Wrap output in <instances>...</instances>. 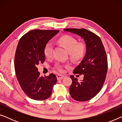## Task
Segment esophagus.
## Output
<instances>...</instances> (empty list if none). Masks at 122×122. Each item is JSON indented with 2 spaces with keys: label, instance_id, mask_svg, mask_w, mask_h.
Instances as JSON below:
<instances>
[{
  "label": "esophagus",
  "instance_id": "1",
  "mask_svg": "<svg viewBox=\"0 0 122 122\" xmlns=\"http://www.w3.org/2000/svg\"><path fill=\"white\" fill-rule=\"evenodd\" d=\"M56 78H57L58 80H61V79H63V78H64V76L61 74H57L56 75Z\"/></svg>",
  "mask_w": 122,
  "mask_h": 122
}]
</instances>
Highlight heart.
<instances>
[{"label": "heart", "instance_id": "b5f03b06", "mask_svg": "<svg viewBox=\"0 0 122 122\" xmlns=\"http://www.w3.org/2000/svg\"><path fill=\"white\" fill-rule=\"evenodd\" d=\"M59 43L69 52L70 58L74 61L81 59L84 56L86 51V46L84 43L77 42L76 39L69 36H65L59 39ZM53 44L51 42L48 43L44 48V54L46 57L51 58L52 56ZM56 68L59 71H63V66L60 64L56 65Z\"/></svg>", "mask_w": 122, "mask_h": 122}]
</instances>
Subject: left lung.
I'll return each instance as SVG.
<instances>
[{"label":"left lung","instance_id":"left-lung-1","mask_svg":"<svg viewBox=\"0 0 122 122\" xmlns=\"http://www.w3.org/2000/svg\"><path fill=\"white\" fill-rule=\"evenodd\" d=\"M64 30L80 36L86 43V55L73 71L74 74H83L84 77L79 81L74 76H71L72 84L69 92L76 101H88L99 92L106 80L108 61L104 46L99 36L86 29L69 28Z\"/></svg>","mask_w":122,"mask_h":122}]
</instances>
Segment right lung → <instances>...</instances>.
<instances>
[{"label":"right lung","instance_id":"obj_1","mask_svg":"<svg viewBox=\"0 0 122 122\" xmlns=\"http://www.w3.org/2000/svg\"><path fill=\"white\" fill-rule=\"evenodd\" d=\"M58 30L35 29L25 34L18 43L15 71L21 89L31 99L43 101L51 96L57 79L54 74L41 76L37 66L45 61L44 48Z\"/></svg>","mask_w":122,"mask_h":122}]
</instances>
